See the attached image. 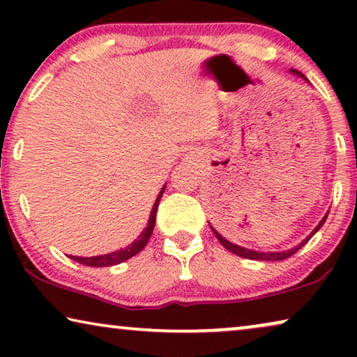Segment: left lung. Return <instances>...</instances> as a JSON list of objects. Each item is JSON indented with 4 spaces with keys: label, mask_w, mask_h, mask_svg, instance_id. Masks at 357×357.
I'll list each match as a JSON object with an SVG mask.
<instances>
[{
    "label": "left lung",
    "mask_w": 357,
    "mask_h": 357,
    "mask_svg": "<svg viewBox=\"0 0 357 357\" xmlns=\"http://www.w3.org/2000/svg\"><path fill=\"white\" fill-rule=\"evenodd\" d=\"M302 76V75H301ZM326 216H328V214H325V218L321 219V221L319 222V226H317L315 229H314V232L310 234L309 237L305 238L304 242L302 243H299V245L297 247H294V248H291V250H286V252H268V253H265V252H253V250H248V248H243V247H238V245H236V243H232V242H229V241H226V238H224L221 234H219L216 229H214L213 226H211V229H213V232H214V236L218 237V241L222 243L224 245V248H227L229 252H232L234 255H238V257H243V258H250V260H266V261H278V260H284V258H289L291 255H294V253L299 250V248L302 247V245H305L307 243V241H310V237L314 236V234L319 231V229L324 226V222L326 221Z\"/></svg>",
    "instance_id": "left-lung-1"
}]
</instances>
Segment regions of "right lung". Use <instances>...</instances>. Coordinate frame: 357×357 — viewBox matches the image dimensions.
<instances>
[{
	"label": "right lung",
	"mask_w": 357,
	"mask_h": 357,
	"mask_svg": "<svg viewBox=\"0 0 357 357\" xmlns=\"http://www.w3.org/2000/svg\"><path fill=\"white\" fill-rule=\"evenodd\" d=\"M165 187H162L160 190L158 199H155L153 209H151V214H149V221H148V227L144 229L143 232L139 234V237L136 238V241L131 243V245L125 247V248H120V250L116 252H112V253H107V255H100V257H71V260H75L77 263H81V265H87V266H114V265H119L121 261H126L130 260L131 257H135L136 253H139L143 248L146 247V243H148L151 234H153V229H154V224H155V213H158V206H159V199L162 197Z\"/></svg>",
	"instance_id": "add662e5"
}]
</instances>
